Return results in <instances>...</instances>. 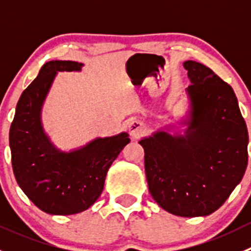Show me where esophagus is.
Returning <instances> with one entry per match:
<instances>
[{
    "mask_svg": "<svg viewBox=\"0 0 251 251\" xmlns=\"http://www.w3.org/2000/svg\"><path fill=\"white\" fill-rule=\"evenodd\" d=\"M144 131H146L144 124L140 120H133L128 124V132H130L131 137L132 138L141 137L144 133Z\"/></svg>",
    "mask_w": 251,
    "mask_h": 251,
    "instance_id": "34e87169",
    "label": "esophagus"
}]
</instances>
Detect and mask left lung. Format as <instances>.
<instances>
[{"label": "left lung", "mask_w": 251, "mask_h": 251, "mask_svg": "<svg viewBox=\"0 0 251 251\" xmlns=\"http://www.w3.org/2000/svg\"><path fill=\"white\" fill-rule=\"evenodd\" d=\"M183 67L192 83L186 111L138 143L159 206L176 216H207L242 181L249 136L233 88L201 63L186 60Z\"/></svg>", "instance_id": "8db88e82"}]
</instances>
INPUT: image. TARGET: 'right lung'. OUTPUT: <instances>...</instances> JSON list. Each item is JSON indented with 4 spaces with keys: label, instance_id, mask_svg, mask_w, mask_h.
<instances>
[{
    "label": "right lung",
    "instance_id": "right-lung-1",
    "mask_svg": "<svg viewBox=\"0 0 251 251\" xmlns=\"http://www.w3.org/2000/svg\"><path fill=\"white\" fill-rule=\"evenodd\" d=\"M82 63L50 60L22 93L9 130L16 179L40 210L50 215H74L100 198L105 176L124 147L127 132L96 137L70 151L58 148L42 124V108L59 72H81Z\"/></svg>",
    "mask_w": 251,
    "mask_h": 251
}]
</instances>
